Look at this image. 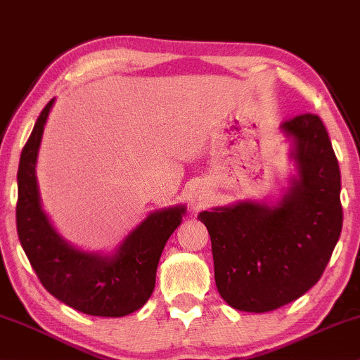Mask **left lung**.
Masks as SVG:
<instances>
[{
    "mask_svg": "<svg viewBox=\"0 0 360 360\" xmlns=\"http://www.w3.org/2000/svg\"><path fill=\"white\" fill-rule=\"evenodd\" d=\"M292 139L299 176L276 206L238 202L202 211L221 297L244 312H269L321 279L342 231L340 171L319 116L281 124Z\"/></svg>",
    "mask_w": 360,
    "mask_h": 360,
    "instance_id": "8db88e82",
    "label": "left lung"
}]
</instances>
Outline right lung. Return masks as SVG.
I'll list each match as a JSON object with an SVG mask.
<instances>
[{
    "instance_id": "right-lung-1",
    "label": "right lung",
    "mask_w": 360,
    "mask_h": 360,
    "mask_svg": "<svg viewBox=\"0 0 360 360\" xmlns=\"http://www.w3.org/2000/svg\"><path fill=\"white\" fill-rule=\"evenodd\" d=\"M51 99L36 121L18 167V238L31 266L54 297L76 311L101 317H122L151 297L162 249L181 224L184 206L154 211L131 231L112 256L84 252L59 236L41 207L36 159Z\"/></svg>"
}]
</instances>
